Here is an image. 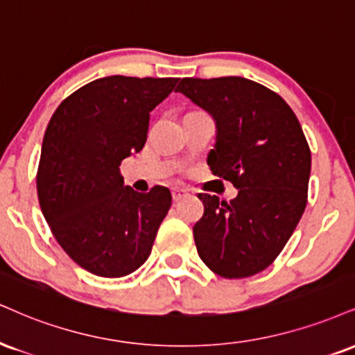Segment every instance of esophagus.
I'll return each mask as SVG.
<instances>
[{
  "mask_svg": "<svg viewBox=\"0 0 355 355\" xmlns=\"http://www.w3.org/2000/svg\"><path fill=\"white\" fill-rule=\"evenodd\" d=\"M172 196H173L175 202H178V200L185 198V196H187V190H183V189H173V190H172Z\"/></svg>",
  "mask_w": 355,
  "mask_h": 355,
  "instance_id": "1",
  "label": "esophagus"
}]
</instances>
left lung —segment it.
<instances>
[{
  "label": "left lung",
  "mask_w": 355,
  "mask_h": 355,
  "mask_svg": "<svg viewBox=\"0 0 355 355\" xmlns=\"http://www.w3.org/2000/svg\"><path fill=\"white\" fill-rule=\"evenodd\" d=\"M177 92L213 117L216 142L207 162L238 190L232 202L198 195L205 211L193 226L196 250L221 277L253 276L275 261L304 213L311 150L301 123L283 97L238 76L183 78Z\"/></svg>",
  "instance_id": "1"
}]
</instances>
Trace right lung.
<instances>
[{"label":"right lung","mask_w":355,"mask_h":355,"mask_svg":"<svg viewBox=\"0 0 355 355\" xmlns=\"http://www.w3.org/2000/svg\"><path fill=\"white\" fill-rule=\"evenodd\" d=\"M177 83L96 79L64 99L48 123L36 178L42 215L72 261L92 275L127 276L150 256L172 195L123 185L121 164L142 150L150 112Z\"/></svg>","instance_id":"add662e5"}]
</instances>
